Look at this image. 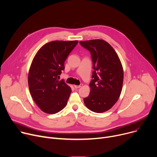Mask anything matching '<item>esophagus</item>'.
Returning a JSON list of instances; mask_svg holds the SVG:
<instances>
[{
  "mask_svg": "<svg viewBox=\"0 0 157 157\" xmlns=\"http://www.w3.org/2000/svg\"><path fill=\"white\" fill-rule=\"evenodd\" d=\"M82 86H83V84H81L79 85V86L74 85V87H75V89H78V88H80V87H82Z\"/></svg>",
  "mask_w": 157,
  "mask_h": 157,
  "instance_id": "1",
  "label": "esophagus"
}]
</instances>
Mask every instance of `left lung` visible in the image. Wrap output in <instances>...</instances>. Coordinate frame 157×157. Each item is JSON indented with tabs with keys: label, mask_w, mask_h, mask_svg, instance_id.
<instances>
[{
	"label": "left lung",
	"mask_w": 157,
	"mask_h": 157,
	"mask_svg": "<svg viewBox=\"0 0 157 157\" xmlns=\"http://www.w3.org/2000/svg\"><path fill=\"white\" fill-rule=\"evenodd\" d=\"M80 44L90 52L94 69L90 94L84 99V104L94 112H106L121 96L124 81L122 64L114 49L104 40L80 41Z\"/></svg>",
	"instance_id": "8db88e82"
}]
</instances>
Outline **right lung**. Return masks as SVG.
<instances>
[{
    "mask_svg": "<svg viewBox=\"0 0 157 157\" xmlns=\"http://www.w3.org/2000/svg\"><path fill=\"white\" fill-rule=\"evenodd\" d=\"M78 40H55L44 44L36 53L29 72L30 94L42 112H59L66 106L71 89L59 81L64 63Z\"/></svg>",
    "mask_w": 157,
    "mask_h": 157,
    "instance_id": "obj_1",
    "label": "right lung"
}]
</instances>
